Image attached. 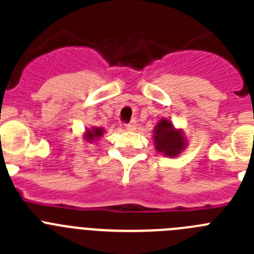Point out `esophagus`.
<instances>
[{"mask_svg": "<svg viewBox=\"0 0 254 254\" xmlns=\"http://www.w3.org/2000/svg\"><path fill=\"white\" fill-rule=\"evenodd\" d=\"M136 127H137V123H136V121H131L128 125H126V129H127V131H134V129H136Z\"/></svg>", "mask_w": 254, "mask_h": 254, "instance_id": "1", "label": "esophagus"}]
</instances>
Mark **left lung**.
Returning <instances> with one entry per match:
<instances>
[{"instance_id":"left-lung-1","label":"left lung","mask_w":254,"mask_h":254,"mask_svg":"<svg viewBox=\"0 0 254 254\" xmlns=\"http://www.w3.org/2000/svg\"><path fill=\"white\" fill-rule=\"evenodd\" d=\"M155 150L168 158H176L187 147L188 142L185 132L181 128H176L172 121L161 118L154 128Z\"/></svg>"}]
</instances>
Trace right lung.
<instances>
[{"mask_svg": "<svg viewBox=\"0 0 254 254\" xmlns=\"http://www.w3.org/2000/svg\"><path fill=\"white\" fill-rule=\"evenodd\" d=\"M104 128L103 127H91V128L85 129L84 133V140L87 141L89 143L96 142L99 141V138L104 134Z\"/></svg>", "mask_w": 254, "mask_h": 254, "instance_id": "obj_1", "label": "right lung"}]
</instances>
